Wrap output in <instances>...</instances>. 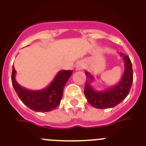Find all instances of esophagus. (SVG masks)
Here are the masks:
<instances>
[{
    "label": "esophagus",
    "instance_id": "1",
    "mask_svg": "<svg viewBox=\"0 0 146 146\" xmlns=\"http://www.w3.org/2000/svg\"><path fill=\"white\" fill-rule=\"evenodd\" d=\"M82 68H83V65L81 63L77 65V70H81V69H82Z\"/></svg>",
    "mask_w": 146,
    "mask_h": 146
}]
</instances>
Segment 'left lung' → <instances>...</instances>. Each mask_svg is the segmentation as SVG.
<instances>
[{"mask_svg":"<svg viewBox=\"0 0 146 146\" xmlns=\"http://www.w3.org/2000/svg\"><path fill=\"white\" fill-rule=\"evenodd\" d=\"M124 61V72L118 84L111 86L104 91H96L91 86V82L94 78L89 72L86 71L88 81L86 82L84 94L88 102L94 108L99 109L112 108L118 105L128 96L133 82L132 66L128 55L120 53Z\"/></svg>","mask_w":146,"mask_h":146,"instance_id":"obj_1","label":"left lung"}]
</instances>
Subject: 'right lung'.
Instances as JSON below:
<instances>
[{
    "label": "right lung",
    "instance_id": "obj_1",
    "mask_svg": "<svg viewBox=\"0 0 146 146\" xmlns=\"http://www.w3.org/2000/svg\"><path fill=\"white\" fill-rule=\"evenodd\" d=\"M72 74V70L59 71L47 88L31 91L25 88L17 82L16 70L13 65L11 82L17 96L28 108L36 112H50L60 104L64 86Z\"/></svg>",
    "mask_w": 146,
    "mask_h": 146
}]
</instances>
